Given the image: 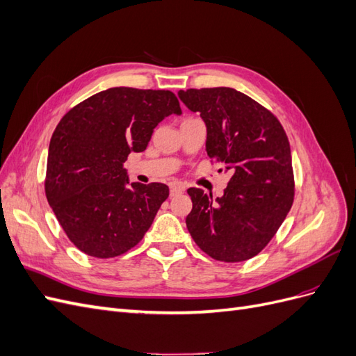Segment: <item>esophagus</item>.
<instances>
[{
	"label": "esophagus",
	"mask_w": 356,
	"mask_h": 356,
	"mask_svg": "<svg viewBox=\"0 0 356 356\" xmlns=\"http://www.w3.org/2000/svg\"><path fill=\"white\" fill-rule=\"evenodd\" d=\"M186 191V186L181 184V182H175V184H170V196L181 195V193Z\"/></svg>",
	"instance_id": "34e87169"
}]
</instances>
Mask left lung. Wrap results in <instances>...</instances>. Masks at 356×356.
Instances as JSON below:
<instances>
[{
  "label": "left lung",
  "instance_id": "left-lung-1",
  "mask_svg": "<svg viewBox=\"0 0 356 356\" xmlns=\"http://www.w3.org/2000/svg\"><path fill=\"white\" fill-rule=\"evenodd\" d=\"M179 99L207 126V153L222 161L230 181L221 197L188 188L186 224L203 252L225 263L250 260L281 227L294 200L286 134L277 118L230 88L188 89Z\"/></svg>",
  "mask_w": 356,
  "mask_h": 356
}]
</instances>
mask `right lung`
<instances>
[{
  "instance_id": "right-lung-1",
  "label": "right lung",
  "mask_w": 356,
  "mask_h": 356,
  "mask_svg": "<svg viewBox=\"0 0 356 356\" xmlns=\"http://www.w3.org/2000/svg\"><path fill=\"white\" fill-rule=\"evenodd\" d=\"M181 114L169 90L111 88L75 105L56 126L47 156L46 196L63 232L96 258L127 252L153 224L169 188L129 182L124 161L141 153L156 126Z\"/></svg>"
}]
</instances>
